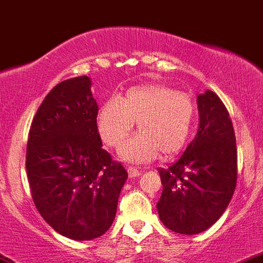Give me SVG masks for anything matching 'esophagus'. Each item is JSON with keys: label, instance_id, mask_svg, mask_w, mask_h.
<instances>
[{"label": "esophagus", "instance_id": "34e87169", "mask_svg": "<svg viewBox=\"0 0 263 263\" xmlns=\"http://www.w3.org/2000/svg\"><path fill=\"white\" fill-rule=\"evenodd\" d=\"M127 171H128L129 178H137V176L141 175V171L137 170V168H135V167H131V166H128Z\"/></svg>", "mask_w": 263, "mask_h": 263}]
</instances>
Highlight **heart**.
<instances>
[{
    "label": "heart",
    "mask_w": 263,
    "mask_h": 263,
    "mask_svg": "<svg viewBox=\"0 0 263 263\" xmlns=\"http://www.w3.org/2000/svg\"><path fill=\"white\" fill-rule=\"evenodd\" d=\"M196 106L190 95L163 84H145L111 98L97 115V129L104 144L118 148L137 120L139 134L120 148V158L144 163L173 157L185 146L192 132Z\"/></svg>",
    "instance_id": "heart-1"
}]
</instances>
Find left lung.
Returning a JSON list of instances; mask_svg holds the SVG:
<instances>
[{
    "label": "left lung",
    "mask_w": 263,
    "mask_h": 263,
    "mask_svg": "<svg viewBox=\"0 0 263 263\" xmlns=\"http://www.w3.org/2000/svg\"><path fill=\"white\" fill-rule=\"evenodd\" d=\"M200 126L195 140L168 168H159V219L168 230L196 235L212 227L227 209L237 179L234 126L212 90L197 97Z\"/></svg>",
    "instance_id": "obj_1"
}]
</instances>
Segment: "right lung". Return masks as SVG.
I'll list each match as a JSON object with an SVG mask.
<instances>
[{
  "instance_id": "1",
  "label": "right lung",
  "mask_w": 263,
  "mask_h": 263,
  "mask_svg": "<svg viewBox=\"0 0 263 263\" xmlns=\"http://www.w3.org/2000/svg\"><path fill=\"white\" fill-rule=\"evenodd\" d=\"M98 106L90 79L57 84L32 120L26 168L36 209L53 230L72 240H93L111 227L128 178L102 149Z\"/></svg>"
}]
</instances>
